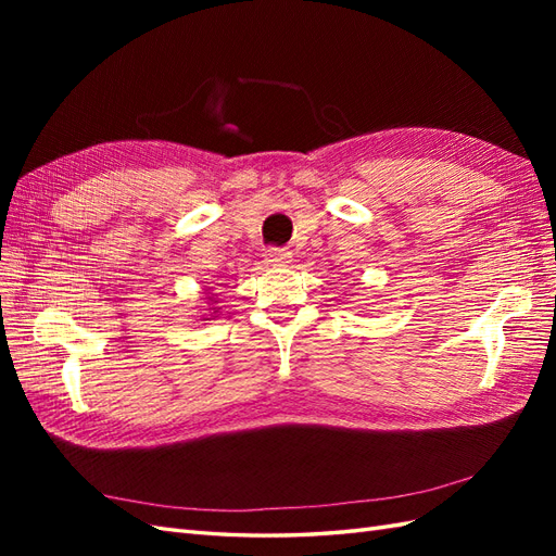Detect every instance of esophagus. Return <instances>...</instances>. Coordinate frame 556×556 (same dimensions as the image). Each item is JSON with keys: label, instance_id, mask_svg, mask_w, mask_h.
I'll return each mask as SVG.
<instances>
[{"label": "esophagus", "instance_id": "1", "mask_svg": "<svg viewBox=\"0 0 556 556\" xmlns=\"http://www.w3.org/2000/svg\"><path fill=\"white\" fill-rule=\"evenodd\" d=\"M266 257H268V262H274V264H285V262H290L292 252L285 250V248H268Z\"/></svg>", "mask_w": 556, "mask_h": 556}]
</instances>
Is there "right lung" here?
Instances as JSON below:
<instances>
[{"instance_id": "add662e5", "label": "right lung", "mask_w": 556, "mask_h": 556, "mask_svg": "<svg viewBox=\"0 0 556 556\" xmlns=\"http://www.w3.org/2000/svg\"><path fill=\"white\" fill-rule=\"evenodd\" d=\"M208 301H211V304H213V296H208ZM213 313H217V311H215V308H213Z\"/></svg>"}]
</instances>
